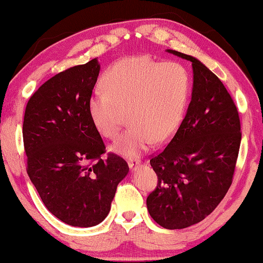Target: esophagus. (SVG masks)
Returning <instances> with one entry per match:
<instances>
[{"mask_svg":"<svg viewBox=\"0 0 263 263\" xmlns=\"http://www.w3.org/2000/svg\"><path fill=\"white\" fill-rule=\"evenodd\" d=\"M140 164H141V161L137 160V159H132L128 162V165H129V168H130V169H135V168L139 167Z\"/></svg>","mask_w":263,"mask_h":263,"instance_id":"1","label":"esophagus"}]
</instances>
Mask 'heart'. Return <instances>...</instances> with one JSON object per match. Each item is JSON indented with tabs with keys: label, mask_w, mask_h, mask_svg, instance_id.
Wrapping results in <instances>:
<instances>
[{
	"label": "heart",
	"mask_w": 263,
	"mask_h": 263,
	"mask_svg": "<svg viewBox=\"0 0 263 263\" xmlns=\"http://www.w3.org/2000/svg\"><path fill=\"white\" fill-rule=\"evenodd\" d=\"M102 83L104 90L94 91L88 101L90 118L101 135L115 139L128 114L132 127L112 147L127 157L140 156L153 142L171 139L182 123L192 94L187 67L147 55L112 63Z\"/></svg>",
	"instance_id": "b5f03b06"
}]
</instances>
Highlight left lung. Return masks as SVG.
<instances>
[{
	"label": "left lung",
	"mask_w": 263,
	"mask_h": 263,
	"mask_svg": "<svg viewBox=\"0 0 263 263\" xmlns=\"http://www.w3.org/2000/svg\"><path fill=\"white\" fill-rule=\"evenodd\" d=\"M192 101L167 147L151 159L157 175L147 208L165 229H182L207 217L233 182L241 143L239 111L220 79L191 55Z\"/></svg>",
	"instance_id": "obj_1"
}]
</instances>
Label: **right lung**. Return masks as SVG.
Instances as JSON below:
<instances>
[{
	"instance_id": "right-lung-1",
	"label": "right lung",
	"mask_w": 263,
	"mask_h": 263,
	"mask_svg": "<svg viewBox=\"0 0 263 263\" xmlns=\"http://www.w3.org/2000/svg\"><path fill=\"white\" fill-rule=\"evenodd\" d=\"M100 64L94 59L52 76L29 99L23 120L27 173L48 211L74 227L106 219L129 172L109 153L88 109Z\"/></svg>"
}]
</instances>
